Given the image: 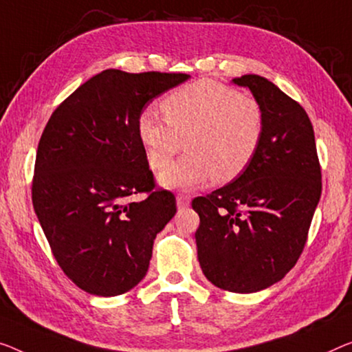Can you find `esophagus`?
<instances>
[{
	"instance_id": "obj_1",
	"label": "esophagus",
	"mask_w": 352,
	"mask_h": 352,
	"mask_svg": "<svg viewBox=\"0 0 352 352\" xmlns=\"http://www.w3.org/2000/svg\"><path fill=\"white\" fill-rule=\"evenodd\" d=\"M191 202V197L188 194H177V206L178 207H188Z\"/></svg>"
}]
</instances>
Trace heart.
<instances>
[{"label": "heart", "mask_w": 352, "mask_h": 352, "mask_svg": "<svg viewBox=\"0 0 352 352\" xmlns=\"http://www.w3.org/2000/svg\"><path fill=\"white\" fill-rule=\"evenodd\" d=\"M164 117L146 110L139 117V138L155 170L170 164L183 148L188 153L162 172L169 188H192L213 178H237L258 153L264 134V112L258 99L226 83L199 78L162 99Z\"/></svg>", "instance_id": "heart-1"}]
</instances>
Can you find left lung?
Masks as SVG:
<instances>
[{"label": "left lung", "mask_w": 352, "mask_h": 352, "mask_svg": "<svg viewBox=\"0 0 352 352\" xmlns=\"http://www.w3.org/2000/svg\"><path fill=\"white\" fill-rule=\"evenodd\" d=\"M264 112V134L250 166L219 190L196 197L197 258L224 291L250 294L280 281L305 248L321 197L313 124L300 104L267 78L246 74Z\"/></svg>", "instance_id": "8db88e82"}]
</instances>
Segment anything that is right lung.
<instances>
[{
    "mask_svg": "<svg viewBox=\"0 0 352 352\" xmlns=\"http://www.w3.org/2000/svg\"><path fill=\"white\" fill-rule=\"evenodd\" d=\"M180 72L106 69L67 96L45 124L36 155L34 212L56 262L93 296L128 292L146 275L153 240L177 212L156 188L139 117ZM146 193L144 201H127Z\"/></svg>",
    "mask_w": 352,
    "mask_h": 352,
    "instance_id": "obj_1",
    "label": "right lung"
}]
</instances>
